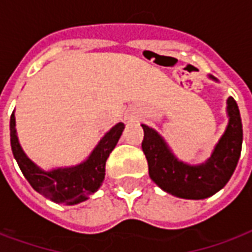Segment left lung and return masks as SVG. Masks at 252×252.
Instances as JSON below:
<instances>
[{
	"label": "left lung",
	"mask_w": 252,
	"mask_h": 252,
	"mask_svg": "<svg viewBox=\"0 0 252 252\" xmlns=\"http://www.w3.org/2000/svg\"><path fill=\"white\" fill-rule=\"evenodd\" d=\"M210 79L216 80L212 76ZM227 115L230 120L224 135L215 145L211 158L199 165L178 160L158 132L141 124L144 129L141 148L155 183L173 196L195 200L212 196L224 187L235 171L243 141L239 108L232 97L227 100Z\"/></svg>",
	"instance_id": "8db88e82"
}]
</instances>
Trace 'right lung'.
<instances>
[{
  "mask_svg": "<svg viewBox=\"0 0 252 252\" xmlns=\"http://www.w3.org/2000/svg\"><path fill=\"white\" fill-rule=\"evenodd\" d=\"M123 131L124 124H116L98 141L88 159L79 165L44 171L22 151L17 137L14 112L10 116V145L21 172L37 192L59 204H77L97 191L105 176V161Z\"/></svg>",
  "mask_w": 252,
  "mask_h": 252,
  "instance_id": "add662e5",
  "label": "right lung"
}]
</instances>
